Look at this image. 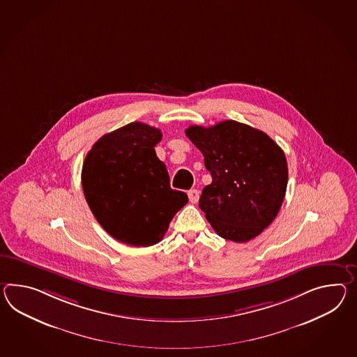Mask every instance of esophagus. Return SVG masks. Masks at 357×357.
I'll use <instances>...</instances> for the list:
<instances>
[{
  "label": "esophagus",
  "instance_id": "1",
  "mask_svg": "<svg viewBox=\"0 0 357 357\" xmlns=\"http://www.w3.org/2000/svg\"><path fill=\"white\" fill-rule=\"evenodd\" d=\"M188 199H190V202H192V204H196L199 199H200V192L197 191V190L188 191Z\"/></svg>",
  "mask_w": 357,
  "mask_h": 357
}]
</instances>
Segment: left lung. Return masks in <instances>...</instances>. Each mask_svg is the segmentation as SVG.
<instances>
[{"label": "left lung", "instance_id": "left-lung-1", "mask_svg": "<svg viewBox=\"0 0 357 357\" xmlns=\"http://www.w3.org/2000/svg\"><path fill=\"white\" fill-rule=\"evenodd\" d=\"M185 135L204 155L213 178L199 206L218 235L246 243L270 226L282 205L287 185V157L263 131L234 120Z\"/></svg>", "mask_w": 357, "mask_h": 357}]
</instances>
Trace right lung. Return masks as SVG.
<instances>
[{
  "label": "right lung",
  "mask_w": 357,
  "mask_h": 357,
  "mask_svg": "<svg viewBox=\"0 0 357 357\" xmlns=\"http://www.w3.org/2000/svg\"><path fill=\"white\" fill-rule=\"evenodd\" d=\"M161 138L160 129L131 122L96 140L82 165L89 208L107 234L131 246L161 241L188 202L184 192L170 188L165 164L156 156Z\"/></svg>",
  "instance_id": "add662e5"
}]
</instances>
